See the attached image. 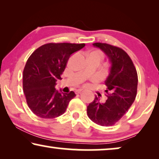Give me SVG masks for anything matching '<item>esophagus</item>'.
<instances>
[{"mask_svg": "<svg viewBox=\"0 0 159 159\" xmlns=\"http://www.w3.org/2000/svg\"><path fill=\"white\" fill-rule=\"evenodd\" d=\"M82 91H83V90H82V89H78V90H77V91H76V93L79 94V93H81Z\"/></svg>", "mask_w": 159, "mask_h": 159, "instance_id": "esophagus-1", "label": "esophagus"}]
</instances>
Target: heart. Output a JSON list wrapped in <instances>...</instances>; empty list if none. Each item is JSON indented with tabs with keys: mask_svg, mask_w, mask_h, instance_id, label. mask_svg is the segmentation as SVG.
<instances>
[{
	"mask_svg": "<svg viewBox=\"0 0 159 159\" xmlns=\"http://www.w3.org/2000/svg\"><path fill=\"white\" fill-rule=\"evenodd\" d=\"M90 55L98 56L99 57H101V58H102V56H103V55H102V53L100 51H91L90 53Z\"/></svg>",
	"mask_w": 159,
	"mask_h": 159,
	"instance_id": "1",
	"label": "heart"
}]
</instances>
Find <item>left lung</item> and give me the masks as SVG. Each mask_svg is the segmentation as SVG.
Here are the masks:
<instances>
[{"instance_id":"obj_1","label":"left lung","mask_w":159,"mask_h":159,"mask_svg":"<svg viewBox=\"0 0 159 159\" xmlns=\"http://www.w3.org/2000/svg\"><path fill=\"white\" fill-rule=\"evenodd\" d=\"M93 45L103 52L109 61V73L105 81L107 100L104 103L95 96L87 108L88 116L101 126L114 125L134 103L138 89V74L131 58L118 47L96 43Z\"/></svg>"}]
</instances>
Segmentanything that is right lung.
Instances as JSON below:
<instances>
[{"instance_id": "add662e5", "label": "right lung", "mask_w": 159, "mask_h": 159, "mask_svg": "<svg viewBox=\"0 0 159 159\" xmlns=\"http://www.w3.org/2000/svg\"><path fill=\"white\" fill-rule=\"evenodd\" d=\"M85 44L48 43L35 50L28 58L23 71V90L27 105L43 119H53L66 111L69 101L76 96L73 91L64 93L55 88L61 80L67 61Z\"/></svg>"}]
</instances>
